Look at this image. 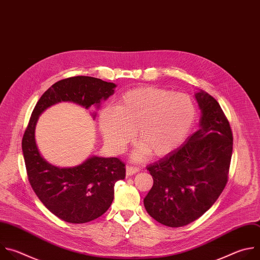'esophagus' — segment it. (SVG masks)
Listing matches in <instances>:
<instances>
[{"mask_svg":"<svg viewBox=\"0 0 260 260\" xmlns=\"http://www.w3.org/2000/svg\"><path fill=\"white\" fill-rule=\"evenodd\" d=\"M137 172H139V168H138V167L127 166V168H126V175H127V176L134 175V174H136Z\"/></svg>","mask_w":260,"mask_h":260,"instance_id":"esophagus-1","label":"esophagus"}]
</instances>
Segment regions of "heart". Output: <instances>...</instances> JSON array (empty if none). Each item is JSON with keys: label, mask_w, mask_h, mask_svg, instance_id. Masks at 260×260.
Wrapping results in <instances>:
<instances>
[{"label": "heart", "mask_w": 260, "mask_h": 260, "mask_svg": "<svg viewBox=\"0 0 260 260\" xmlns=\"http://www.w3.org/2000/svg\"><path fill=\"white\" fill-rule=\"evenodd\" d=\"M196 114L194 102L185 93L140 87L124 93L115 110H101L98 124L107 145L116 152L124 150L136 133L140 144L133 159L141 161L148 152L164 157L177 148L190 132Z\"/></svg>", "instance_id": "b5f03b06"}]
</instances>
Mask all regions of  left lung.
<instances>
[{
	"label": "left lung",
	"mask_w": 260,
	"mask_h": 260,
	"mask_svg": "<svg viewBox=\"0 0 260 260\" xmlns=\"http://www.w3.org/2000/svg\"><path fill=\"white\" fill-rule=\"evenodd\" d=\"M201 110L200 129L165 158L147 167L153 184L143 204L158 222L184 226L216 202L226 182L233 133L219 103L202 90L194 94Z\"/></svg>",
	"instance_id": "obj_1"
}]
</instances>
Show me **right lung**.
Here are the masks:
<instances>
[{"mask_svg": "<svg viewBox=\"0 0 260 260\" xmlns=\"http://www.w3.org/2000/svg\"><path fill=\"white\" fill-rule=\"evenodd\" d=\"M117 87L97 78L78 76L52 85L39 99L22 138V152L29 183L46 208L71 223L92 221L107 212L114 200L115 183L124 179L125 164L118 158L92 155L82 164L60 168L47 162L36 142L39 117L59 102L97 109ZM96 113L92 114L95 119Z\"/></svg>", "mask_w": 260, "mask_h": 260, "instance_id": "1", "label": "right lung"}]
</instances>
